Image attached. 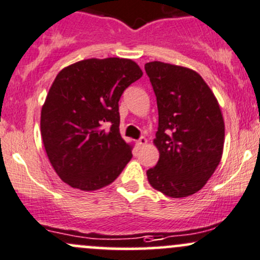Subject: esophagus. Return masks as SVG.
I'll list each match as a JSON object with an SVG mask.
<instances>
[{
    "label": "esophagus",
    "instance_id": "34e87169",
    "mask_svg": "<svg viewBox=\"0 0 260 260\" xmlns=\"http://www.w3.org/2000/svg\"><path fill=\"white\" fill-rule=\"evenodd\" d=\"M147 144V138H144V137H141L137 141V147H139V148H141V147H144Z\"/></svg>",
    "mask_w": 260,
    "mask_h": 260
}]
</instances>
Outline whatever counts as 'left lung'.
Masks as SVG:
<instances>
[{"mask_svg": "<svg viewBox=\"0 0 260 260\" xmlns=\"http://www.w3.org/2000/svg\"><path fill=\"white\" fill-rule=\"evenodd\" d=\"M157 97V166L147 171L154 189L172 198L192 196L206 185L222 159L224 121L218 101L190 68L146 63Z\"/></svg>", "mask_w": 260, "mask_h": 260, "instance_id": "obj_1", "label": "left lung"}]
</instances>
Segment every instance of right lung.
<instances>
[{"label":"right lung","instance_id":"right-lung-1","mask_svg":"<svg viewBox=\"0 0 260 260\" xmlns=\"http://www.w3.org/2000/svg\"><path fill=\"white\" fill-rule=\"evenodd\" d=\"M142 75L132 59L109 57L76 62L54 78L41 111V136L52 167L68 185L101 189L131 160L132 146L119 133L118 102Z\"/></svg>","mask_w":260,"mask_h":260}]
</instances>
